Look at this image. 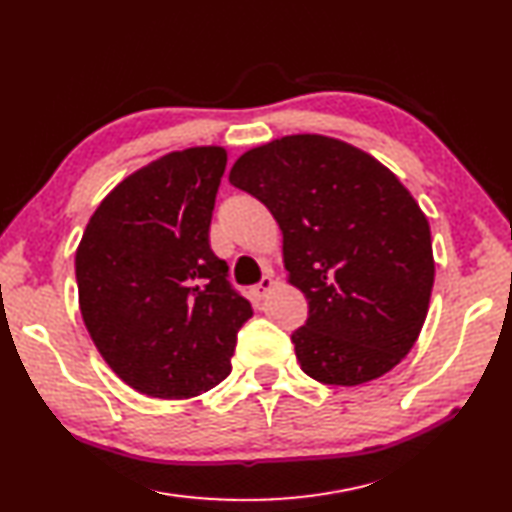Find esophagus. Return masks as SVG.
I'll list each match as a JSON object with an SVG mask.
<instances>
[{"instance_id":"1","label":"esophagus","mask_w":512,"mask_h":512,"mask_svg":"<svg viewBox=\"0 0 512 512\" xmlns=\"http://www.w3.org/2000/svg\"><path fill=\"white\" fill-rule=\"evenodd\" d=\"M272 287H274L272 277H264V279H261V281L253 287V296H255V298H264V296L272 290Z\"/></svg>"}]
</instances>
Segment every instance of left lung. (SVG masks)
I'll list each match as a JSON object with an SVG mask.
<instances>
[{"instance_id": "left-lung-1", "label": "left lung", "mask_w": 512, "mask_h": 512, "mask_svg": "<svg viewBox=\"0 0 512 512\" xmlns=\"http://www.w3.org/2000/svg\"><path fill=\"white\" fill-rule=\"evenodd\" d=\"M229 181L283 231L285 270L309 300L292 333L303 372L352 387L396 368L435 281L428 220L400 179L352 144L298 134L246 151Z\"/></svg>"}]
</instances>
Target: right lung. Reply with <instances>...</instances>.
<instances>
[{
  "label": "right lung",
  "mask_w": 512,
  "mask_h": 512,
  "mask_svg": "<svg viewBox=\"0 0 512 512\" xmlns=\"http://www.w3.org/2000/svg\"><path fill=\"white\" fill-rule=\"evenodd\" d=\"M222 147L173 151L123 179L75 253L80 309L116 376L151 398H194L225 381L251 303L209 246Z\"/></svg>",
  "instance_id": "add662e5"
}]
</instances>
